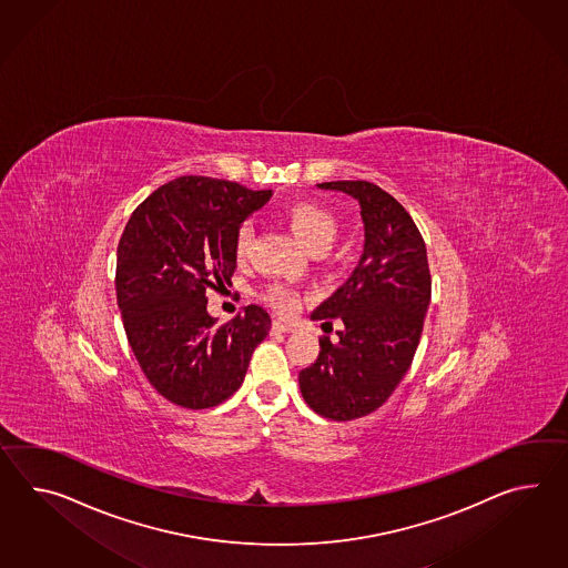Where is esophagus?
Wrapping results in <instances>:
<instances>
[{
  "mask_svg": "<svg viewBox=\"0 0 568 568\" xmlns=\"http://www.w3.org/2000/svg\"><path fill=\"white\" fill-rule=\"evenodd\" d=\"M273 333H293V326L281 322V320H275V322H273Z\"/></svg>",
  "mask_w": 568,
  "mask_h": 568,
  "instance_id": "esophagus-1",
  "label": "esophagus"
}]
</instances>
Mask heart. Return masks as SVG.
<instances>
[{
  "mask_svg": "<svg viewBox=\"0 0 568 568\" xmlns=\"http://www.w3.org/2000/svg\"><path fill=\"white\" fill-rule=\"evenodd\" d=\"M283 222L287 223L291 234L314 254H322L324 250L331 248L338 232L333 213L310 201H295L287 205L283 211ZM250 246H252V230L250 225H240L234 235V256L237 263H246ZM264 302L275 307L278 314L287 316L300 304V293L293 287L275 283L264 291Z\"/></svg>",
  "mask_w": 568,
  "mask_h": 568,
  "instance_id": "1",
  "label": "heart"
}]
</instances>
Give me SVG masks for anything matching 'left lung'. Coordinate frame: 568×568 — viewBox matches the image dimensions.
I'll list each match as a JSON object with an SVG mask.
<instances>
[{"instance_id":"1","label":"left lung","mask_w":568,"mask_h":568,"mask_svg":"<svg viewBox=\"0 0 568 568\" xmlns=\"http://www.w3.org/2000/svg\"><path fill=\"white\" fill-rule=\"evenodd\" d=\"M359 201L365 248L343 287L312 318L333 326L338 343L320 338L318 359L300 372L307 406L331 420H353L377 410L415 359L430 302L427 246L408 211L367 181L318 184Z\"/></svg>"}]
</instances>
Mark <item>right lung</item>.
I'll return each mask as SVG.
<instances>
[{"instance_id":"obj_1","label":"right lung","mask_w":568,"mask_h":568,"mask_svg":"<svg viewBox=\"0 0 568 568\" xmlns=\"http://www.w3.org/2000/svg\"><path fill=\"white\" fill-rule=\"evenodd\" d=\"M268 196L237 182L181 176L131 213L119 240L114 287L126 341L158 394L182 408L227 400L271 331L261 305L222 326L207 314V291L234 277L235 230Z\"/></svg>"}]
</instances>
